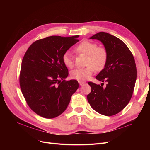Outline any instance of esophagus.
Masks as SVG:
<instances>
[{
	"label": "esophagus",
	"instance_id": "esophagus-1",
	"mask_svg": "<svg viewBox=\"0 0 150 150\" xmlns=\"http://www.w3.org/2000/svg\"><path fill=\"white\" fill-rule=\"evenodd\" d=\"M78 83H79V84H80V86H81V85H83V84H84L85 83H84V81H78Z\"/></svg>",
	"mask_w": 150,
	"mask_h": 150
}]
</instances>
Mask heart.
<instances>
[{
    "instance_id": "b5f03b06",
    "label": "heart",
    "mask_w": 150,
    "mask_h": 150,
    "mask_svg": "<svg viewBox=\"0 0 150 150\" xmlns=\"http://www.w3.org/2000/svg\"><path fill=\"white\" fill-rule=\"evenodd\" d=\"M75 51L88 55L87 65L89 66L72 70L70 72V76L72 79L84 81L91 77L95 69L98 71L101 70L106 64L108 57L106 50L103 47H97L95 43L87 40L83 41L76 47ZM62 61L66 67L71 69L74 67V60L69 51L63 54Z\"/></svg>"
}]
</instances>
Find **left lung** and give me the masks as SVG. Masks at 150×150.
<instances>
[{
  "label": "left lung",
  "instance_id": "left-lung-1",
  "mask_svg": "<svg viewBox=\"0 0 150 150\" xmlns=\"http://www.w3.org/2000/svg\"><path fill=\"white\" fill-rule=\"evenodd\" d=\"M97 39L108 52L105 67L96 77L106 86L92 82L87 98L91 106L99 114L111 116L120 112L130 101L137 78L135 60L128 47L122 40L106 32L89 38Z\"/></svg>",
  "mask_w": 150,
  "mask_h": 150
}]
</instances>
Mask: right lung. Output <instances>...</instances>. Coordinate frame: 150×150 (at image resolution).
Returning a JSON list of instances; mask_svg holds the SVG:
<instances>
[{"label": "right lung", "mask_w": 150, "mask_h": 150, "mask_svg": "<svg viewBox=\"0 0 150 150\" xmlns=\"http://www.w3.org/2000/svg\"><path fill=\"white\" fill-rule=\"evenodd\" d=\"M78 37L52 36L39 39L29 47L23 57L21 89L28 105L38 115L46 119L59 116L78 89L76 80H64L69 73L62 57L79 41Z\"/></svg>", "instance_id": "1"}]
</instances>
